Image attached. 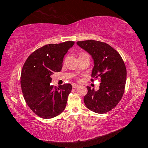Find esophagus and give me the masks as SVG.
I'll return each instance as SVG.
<instances>
[{"label": "esophagus", "mask_w": 148, "mask_h": 148, "mask_svg": "<svg viewBox=\"0 0 148 148\" xmlns=\"http://www.w3.org/2000/svg\"><path fill=\"white\" fill-rule=\"evenodd\" d=\"M79 87V85H77L76 84H72V87H73V88H76V87Z\"/></svg>", "instance_id": "1"}]
</instances>
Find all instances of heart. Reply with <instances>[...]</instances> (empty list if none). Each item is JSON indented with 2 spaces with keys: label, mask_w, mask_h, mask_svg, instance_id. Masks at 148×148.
Here are the masks:
<instances>
[{
  "label": "heart",
  "mask_w": 148,
  "mask_h": 148,
  "mask_svg": "<svg viewBox=\"0 0 148 148\" xmlns=\"http://www.w3.org/2000/svg\"><path fill=\"white\" fill-rule=\"evenodd\" d=\"M82 54H84V53H82Z\"/></svg>",
  "instance_id": "1"
}]
</instances>
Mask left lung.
Listing matches in <instances>:
<instances>
[{
    "label": "left lung",
    "mask_w": 148,
    "mask_h": 148,
    "mask_svg": "<svg viewBox=\"0 0 148 148\" xmlns=\"http://www.w3.org/2000/svg\"><path fill=\"white\" fill-rule=\"evenodd\" d=\"M77 44L94 61L91 81L97 78L101 81L97 91L87 86L84 103L95 113H106L117 106L124 93L127 70L123 60L116 49L104 42L88 40L77 42Z\"/></svg>",
    "instance_id": "left-lung-1"
}]
</instances>
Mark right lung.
<instances>
[{
    "label": "right lung",
    "instance_id": "obj_1",
    "mask_svg": "<svg viewBox=\"0 0 148 148\" xmlns=\"http://www.w3.org/2000/svg\"><path fill=\"white\" fill-rule=\"evenodd\" d=\"M74 42L47 44L29 56L21 74V86L27 104L34 114L44 119L59 115L66 107L72 91L70 84L59 87L51 86V76L60 72L64 56Z\"/></svg>",
    "mask_w": 148,
    "mask_h": 148
}]
</instances>
